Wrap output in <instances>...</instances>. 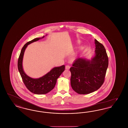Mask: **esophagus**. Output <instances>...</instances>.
<instances>
[{
  "mask_svg": "<svg viewBox=\"0 0 128 128\" xmlns=\"http://www.w3.org/2000/svg\"><path fill=\"white\" fill-rule=\"evenodd\" d=\"M65 68H66V69H67V70H69V69L70 68V66L69 65H66V67H65Z\"/></svg>",
  "mask_w": 128,
  "mask_h": 128,
  "instance_id": "esophagus-1",
  "label": "esophagus"
}]
</instances>
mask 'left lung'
I'll list each match as a JSON object with an SVG mask.
<instances>
[{
    "mask_svg": "<svg viewBox=\"0 0 128 128\" xmlns=\"http://www.w3.org/2000/svg\"><path fill=\"white\" fill-rule=\"evenodd\" d=\"M95 55L91 60L78 58L70 68V84L73 90L85 94L98 90L103 84L108 58L103 45L95 39Z\"/></svg>",
    "mask_w": 128,
    "mask_h": 128,
    "instance_id": "obj_1",
    "label": "left lung"
}]
</instances>
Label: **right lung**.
<instances>
[{"label":"right lung","mask_w":128,"mask_h":128,"mask_svg":"<svg viewBox=\"0 0 128 128\" xmlns=\"http://www.w3.org/2000/svg\"><path fill=\"white\" fill-rule=\"evenodd\" d=\"M44 36L41 38H43ZM35 38L27 42L22 49L18 61V68L22 78L27 88L32 92L37 94H43L51 91L55 87L56 80L65 70V65L55 67L49 72L38 79H33L26 74L22 68V60L25 50L28 44L41 39Z\"/></svg>","instance_id":"add662e5"}]
</instances>
